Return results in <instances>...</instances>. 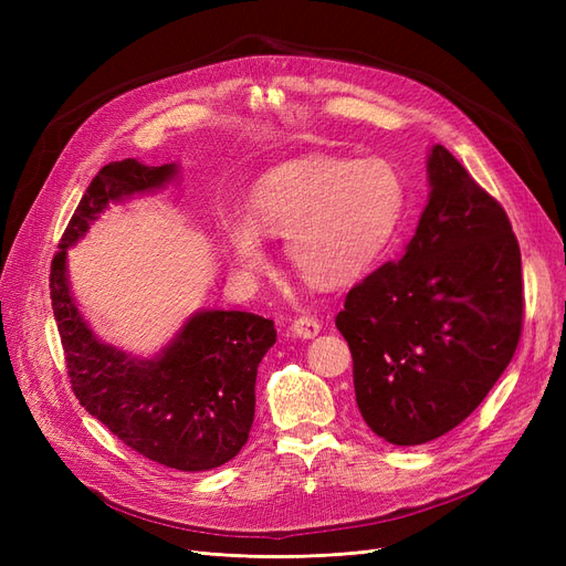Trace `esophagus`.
<instances>
[{"label": "esophagus", "mask_w": 566, "mask_h": 566, "mask_svg": "<svg viewBox=\"0 0 566 566\" xmlns=\"http://www.w3.org/2000/svg\"><path fill=\"white\" fill-rule=\"evenodd\" d=\"M293 335H297V337H304V339H310V337H316L318 335V331H321V323H318V318L316 316H312V314H302V316H297L295 321H293Z\"/></svg>", "instance_id": "obj_1"}]
</instances>
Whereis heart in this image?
Here are the masks:
<instances>
[{
    "label": "heart",
    "instance_id": "b5f03b06",
    "mask_svg": "<svg viewBox=\"0 0 566 566\" xmlns=\"http://www.w3.org/2000/svg\"><path fill=\"white\" fill-rule=\"evenodd\" d=\"M401 181L382 160L306 158L254 186L248 219H227L233 264H266L262 238L283 235L285 256L316 285H345L378 260L399 224Z\"/></svg>",
    "mask_w": 566,
    "mask_h": 566
}]
</instances>
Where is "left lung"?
<instances>
[{
    "mask_svg": "<svg viewBox=\"0 0 566 566\" xmlns=\"http://www.w3.org/2000/svg\"><path fill=\"white\" fill-rule=\"evenodd\" d=\"M427 172L430 202L406 254L356 283L335 316L358 410L397 447L465 420L515 356L524 321L522 254L503 205L443 146Z\"/></svg>",
    "mask_w": 566,
    "mask_h": 566,
    "instance_id": "1",
    "label": "left lung"
}]
</instances>
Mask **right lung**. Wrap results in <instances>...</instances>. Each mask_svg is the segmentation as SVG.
Masks as SVG:
<instances>
[{
	"label": "right lung",
	"instance_id": "1",
	"mask_svg": "<svg viewBox=\"0 0 566 566\" xmlns=\"http://www.w3.org/2000/svg\"><path fill=\"white\" fill-rule=\"evenodd\" d=\"M175 165L127 158L101 167L51 260L49 290L67 378L90 416L139 455L181 472L224 465L245 447L254 420L256 366L276 342L273 321L248 312H200L160 356L132 358L96 339L65 279V248L113 200L158 188Z\"/></svg>",
	"mask_w": 566,
	"mask_h": 566
}]
</instances>
